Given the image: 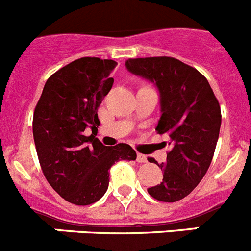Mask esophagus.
Masks as SVG:
<instances>
[{
    "label": "esophagus",
    "mask_w": 251,
    "mask_h": 251,
    "mask_svg": "<svg viewBox=\"0 0 251 251\" xmlns=\"http://www.w3.org/2000/svg\"><path fill=\"white\" fill-rule=\"evenodd\" d=\"M137 162H139V163H146L147 162V157L145 154H142V153H137Z\"/></svg>",
    "instance_id": "1"
}]
</instances>
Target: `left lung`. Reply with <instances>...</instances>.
<instances>
[{"instance_id":"1","label":"left lung","mask_w":251,"mask_h":251,"mask_svg":"<svg viewBox=\"0 0 251 251\" xmlns=\"http://www.w3.org/2000/svg\"><path fill=\"white\" fill-rule=\"evenodd\" d=\"M126 66L158 88L162 115L156 130L170 139L166 163L154 162L163 171V181L148 194L162 202L182 200L210 167L220 133V104L207 79L178 59L138 57L128 59Z\"/></svg>"}]
</instances>
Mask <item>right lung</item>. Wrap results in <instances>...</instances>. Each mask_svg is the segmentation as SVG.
Instances as JSON below:
<instances>
[{"mask_svg":"<svg viewBox=\"0 0 251 251\" xmlns=\"http://www.w3.org/2000/svg\"><path fill=\"white\" fill-rule=\"evenodd\" d=\"M115 65L99 57L74 60L49 77L35 106L32 133L44 176L64 200L77 206L100 200L109 168L137 157L129 145L108 147L95 138L98 108L112 89ZM86 127L92 129L90 136Z\"/></svg>","mask_w":251,"mask_h":251,"instance_id":"obj_1","label":"right lung"}]
</instances>
